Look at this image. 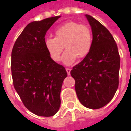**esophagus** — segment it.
<instances>
[{"mask_svg":"<svg viewBox=\"0 0 131 131\" xmlns=\"http://www.w3.org/2000/svg\"><path fill=\"white\" fill-rule=\"evenodd\" d=\"M66 71L67 72L68 75H70V72H71V69L69 68H66Z\"/></svg>","mask_w":131,"mask_h":131,"instance_id":"34e87169","label":"esophagus"}]
</instances>
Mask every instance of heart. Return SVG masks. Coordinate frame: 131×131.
Segmentation results:
<instances>
[{
	"label": "heart",
	"mask_w": 131,
	"mask_h": 131,
	"mask_svg": "<svg viewBox=\"0 0 131 131\" xmlns=\"http://www.w3.org/2000/svg\"><path fill=\"white\" fill-rule=\"evenodd\" d=\"M54 34V38H46L44 43L48 53L54 62L60 60L64 47L67 50L62 61L66 64H71L78 57L83 58L91 52L93 36L90 28L85 24L67 21L55 28Z\"/></svg>",
	"instance_id": "1"
}]
</instances>
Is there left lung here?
Instances as JSON below:
<instances>
[{
	"mask_svg": "<svg viewBox=\"0 0 131 131\" xmlns=\"http://www.w3.org/2000/svg\"><path fill=\"white\" fill-rule=\"evenodd\" d=\"M85 17L92 29L93 46L89 54L70 73L80 102L97 110L108 104L117 91L120 56L109 30L92 16Z\"/></svg>",
	"mask_w": 131,
	"mask_h": 131,
	"instance_id": "obj_1",
	"label": "left lung"
}]
</instances>
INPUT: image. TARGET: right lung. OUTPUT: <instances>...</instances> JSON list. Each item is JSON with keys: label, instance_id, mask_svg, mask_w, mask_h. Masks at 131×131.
<instances>
[{"label": "right lung", "instance_id": "1", "mask_svg": "<svg viewBox=\"0 0 131 131\" xmlns=\"http://www.w3.org/2000/svg\"><path fill=\"white\" fill-rule=\"evenodd\" d=\"M60 16L31 22L17 38L11 55L13 85L30 112L52 116L60 108V92L67 76L65 68L52 60L45 36Z\"/></svg>", "mask_w": 131, "mask_h": 131}]
</instances>
